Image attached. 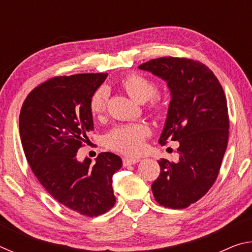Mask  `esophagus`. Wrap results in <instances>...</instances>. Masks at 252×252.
<instances>
[{
  "instance_id": "obj_1",
  "label": "esophagus",
  "mask_w": 252,
  "mask_h": 252,
  "mask_svg": "<svg viewBox=\"0 0 252 252\" xmlns=\"http://www.w3.org/2000/svg\"><path fill=\"white\" fill-rule=\"evenodd\" d=\"M140 161H141L140 158H125V159H123V164L131 165V164L138 163V162H140Z\"/></svg>"
}]
</instances>
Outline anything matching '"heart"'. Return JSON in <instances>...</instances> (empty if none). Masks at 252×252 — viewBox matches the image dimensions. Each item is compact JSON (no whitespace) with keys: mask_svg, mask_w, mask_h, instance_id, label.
Returning a JSON list of instances; mask_svg holds the SVG:
<instances>
[{"mask_svg":"<svg viewBox=\"0 0 252 252\" xmlns=\"http://www.w3.org/2000/svg\"><path fill=\"white\" fill-rule=\"evenodd\" d=\"M121 87L125 89L132 100L138 103H146L157 93L156 84L144 76L131 73L121 80ZM109 93L106 88L101 87L94 91L90 99V110L93 116L99 117L105 112ZM157 106V102L153 101ZM150 134V130L146 125H125L113 127L105 135L106 146L126 155H138L142 151L144 140Z\"/></svg>","mask_w":252,"mask_h":252,"instance_id":"heart-1","label":"heart"}]
</instances>
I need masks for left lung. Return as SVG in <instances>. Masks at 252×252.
Segmentation results:
<instances>
[{
	"label": "left lung",
	"instance_id": "left-lung-1",
	"mask_svg": "<svg viewBox=\"0 0 252 252\" xmlns=\"http://www.w3.org/2000/svg\"><path fill=\"white\" fill-rule=\"evenodd\" d=\"M167 83L170 100L159 138L179 142V160L158 161L161 172L152 183L160 206L183 209L206 194L218 177L229 136L227 100L212 71L202 63L160 58L139 65Z\"/></svg>",
	"mask_w": 252,
	"mask_h": 252
}]
</instances>
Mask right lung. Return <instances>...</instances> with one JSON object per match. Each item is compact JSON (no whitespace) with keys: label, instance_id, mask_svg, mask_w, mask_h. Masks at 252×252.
<instances>
[{"label":"right lung","instance_id":"1","mask_svg":"<svg viewBox=\"0 0 252 252\" xmlns=\"http://www.w3.org/2000/svg\"><path fill=\"white\" fill-rule=\"evenodd\" d=\"M108 74L59 76L27 96L20 113V136L30 167L44 189L80 215L96 217L116 203L112 176L121 158L100 153L92 162L76 159L87 133L94 130L91 95Z\"/></svg>","mask_w":252,"mask_h":252}]
</instances>
